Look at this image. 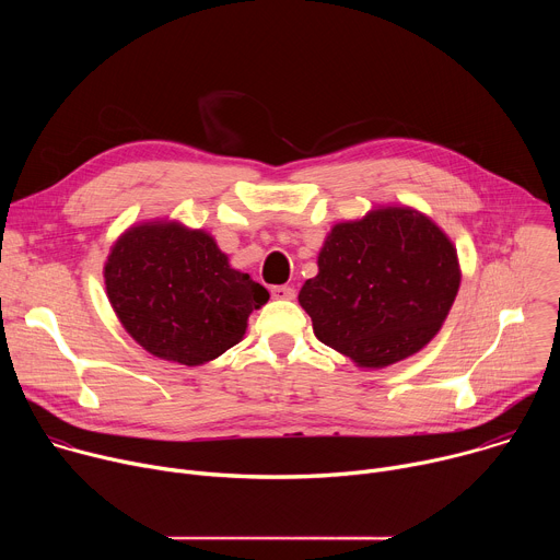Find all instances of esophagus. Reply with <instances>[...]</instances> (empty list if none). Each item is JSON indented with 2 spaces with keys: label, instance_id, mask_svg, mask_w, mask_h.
Returning <instances> with one entry per match:
<instances>
[{
  "label": "esophagus",
  "instance_id": "34e87169",
  "mask_svg": "<svg viewBox=\"0 0 560 560\" xmlns=\"http://www.w3.org/2000/svg\"><path fill=\"white\" fill-rule=\"evenodd\" d=\"M270 294L277 301H290V299H294V288H290V285H275V288H270Z\"/></svg>",
  "mask_w": 560,
  "mask_h": 560
}]
</instances>
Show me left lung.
<instances>
[{
	"label": "left lung",
	"instance_id": "8db88e82",
	"mask_svg": "<svg viewBox=\"0 0 560 560\" xmlns=\"http://www.w3.org/2000/svg\"><path fill=\"white\" fill-rule=\"evenodd\" d=\"M316 266L299 303L316 339L365 370L421 352L460 285L452 238L412 206H376L335 223Z\"/></svg>",
	"mask_w": 560,
	"mask_h": 560
}]
</instances>
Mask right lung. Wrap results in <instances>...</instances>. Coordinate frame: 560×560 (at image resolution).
<instances>
[{"label":"right lung","instance_id":"obj_1","mask_svg":"<svg viewBox=\"0 0 560 560\" xmlns=\"http://www.w3.org/2000/svg\"><path fill=\"white\" fill-rule=\"evenodd\" d=\"M108 301L124 330L152 357L203 365L244 339L268 290L234 270L214 236L177 219L126 228L104 264Z\"/></svg>","mask_w":560,"mask_h":560}]
</instances>
